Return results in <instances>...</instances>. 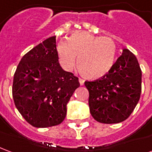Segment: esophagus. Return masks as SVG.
Masks as SVG:
<instances>
[{"label":"esophagus","mask_w":152,"mask_h":152,"mask_svg":"<svg viewBox=\"0 0 152 152\" xmlns=\"http://www.w3.org/2000/svg\"><path fill=\"white\" fill-rule=\"evenodd\" d=\"M79 82H80V86H84V84H85V80L81 78H79Z\"/></svg>","instance_id":"obj_1"}]
</instances>
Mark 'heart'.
<instances>
[{"mask_svg": "<svg viewBox=\"0 0 152 152\" xmlns=\"http://www.w3.org/2000/svg\"><path fill=\"white\" fill-rule=\"evenodd\" d=\"M58 62L63 69L72 71L77 66L81 75L89 80L105 76L116 58V45L109 37H99L87 32H75L66 42L57 46Z\"/></svg>", "mask_w": 152, "mask_h": 152, "instance_id": "obj_1", "label": "heart"}]
</instances>
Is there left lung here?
Segmentation results:
<instances>
[{"label":"left lung","mask_w":152,"mask_h":152,"mask_svg":"<svg viewBox=\"0 0 152 152\" xmlns=\"http://www.w3.org/2000/svg\"><path fill=\"white\" fill-rule=\"evenodd\" d=\"M89 90V111L94 120L103 124L125 121L139 101L142 71L137 58L124 49L114 66L102 79L86 81Z\"/></svg>","instance_id":"obj_1"}]
</instances>
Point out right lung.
Wrapping results in <instances>:
<instances>
[{"instance_id": "right-lung-1", "label": "right lung", "mask_w": 152, "mask_h": 152, "mask_svg": "<svg viewBox=\"0 0 152 152\" xmlns=\"http://www.w3.org/2000/svg\"><path fill=\"white\" fill-rule=\"evenodd\" d=\"M79 86L78 78L60 66L54 36L22 58L14 76L12 94L27 122L34 127L46 128L63 122L66 104Z\"/></svg>"}]
</instances>
